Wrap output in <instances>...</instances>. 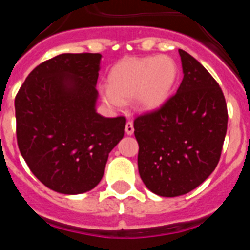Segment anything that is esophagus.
<instances>
[{
	"label": "esophagus",
	"instance_id": "34e87169",
	"mask_svg": "<svg viewBox=\"0 0 250 250\" xmlns=\"http://www.w3.org/2000/svg\"><path fill=\"white\" fill-rule=\"evenodd\" d=\"M125 132L127 135H132L134 134V124L132 121H127L126 125H125Z\"/></svg>",
	"mask_w": 250,
	"mask_h": 250
}]
</instances>
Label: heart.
<instances>
[{
	"instance_id": "1",
	"label": "heart",
	"mask_w": 250,
	"mask_h": 250,
	"mask_svg": "<svg viewBox=\"0 0 250 250\" xmlns=\"http://www.w3.org/2000/svg\"><path fill=\"white\" fill-rule=\"evenodd\" d=\"M178 79V66L171 57H125L110 70L109 87L101 96L109 106L121 107L135 98L141 110H158L169 100Z\"/></svg>"
}]
</instances>
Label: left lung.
Listing matches in <instances>:
<instances>
[{"label": "left lung", "mask_w": 250, "mask_h": 250, "mask_svg": "<svg viewBox=\"0 0 250 250\" xmlns=\"http://www.w3.org/2000/svg\"><path fill=\"white\" fill-rule=\"evenodd\" d=\"M179 55L184 77L176 94L134 120L141 180L167 198L189 193L213 173L228 126L219 83L191 55Z\"/></svg>", "instance_id": "1"}]
</instances>
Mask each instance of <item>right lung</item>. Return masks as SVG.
I'll return each instance as SVG.
<instances>
[{
  "mask_svg": "<svg viewBox=\"0 0 250 250\" xmlns=\"http://www.w3.org/2000/svg\"><path fill=\"white\" fill-rule=\"evenodd\" d=\"M100 54H61L30 72L15 98L17 145L51 190L83 194L100 183L126 119L95 110Z\"/></svg>",
  "mask_w": 250,
  "mask_h": 250,
  "instance_id": "obj_1",
  "label": "right lung"
}]
</instances>
